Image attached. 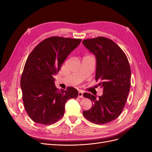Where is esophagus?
<instances>
[{
  "instance_id": "34e87169",
  "label": "esophagus",
  "mask_w": 152,
  "mask_h": 152,
  "mask_svg": "<svg viewBox=\"0 0 152 152\" xmlns=\"http://www.w3.org/2000/svg\"><path fill=\"white\" fill-rule=\"evenodd\" d=\"M78 97H79V98H83V92L81 91H78Z\"/></svg>"
}]
</instances>
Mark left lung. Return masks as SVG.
Masks as SVG:
<instances>
[{
    "mask_svg": "<svg viewBox=\"0 0 152 152\" xmlns=\"http://www.w3.org/2000/svg\"><path fill=\"white\" fill-rule=\"evenodd\" d=\"M83 45L96 58V80L103 87L101 96L84 93L92 106L82 114L88 121L103 124L116 119L126 104L131 85V69L127 56L121 48L109 38L99 37L83 40Z\"/></svg>",
    "mask_w": 152,
    "mask_h": 152,
    "instance_id": "obj_1",
    "label": "left lung"
}]
</instances>
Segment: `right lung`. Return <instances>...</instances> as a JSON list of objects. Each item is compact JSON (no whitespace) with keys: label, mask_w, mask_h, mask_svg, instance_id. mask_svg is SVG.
<instances>
[{"label":"right lung","mask_w":152,"mask_h":152,"mask_svg":"<svg viewBox=\"0 0 152 152\" xmlns=\"http://www.w3.org/2000/svg\"><path fill=\"white\" fill-rule=\"evenodd\" d=\"M81 41L52 36L39 43L28 57L20 87L25 110L34 123L50 125L58 121L64 116L66 102L77 97L74 87L57 88L53 76Z\"/></svg>","instance_id":"obj_1"}]
</instances>
